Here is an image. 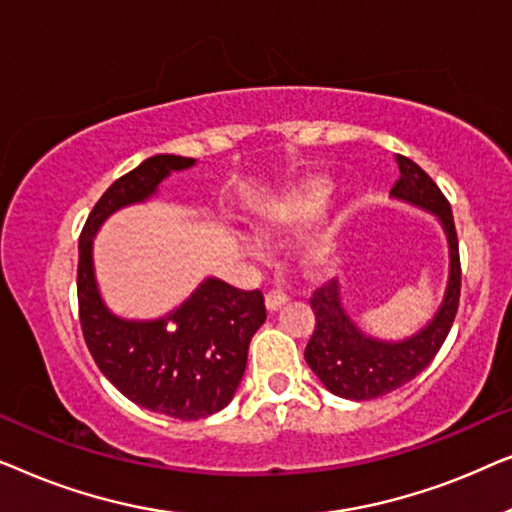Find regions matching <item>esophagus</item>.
I'll return each mask as SVG.
<instances>
[{
	"mask_svg": "<svg viewBox=\"0 0 512 512\" xmlns=\"http://www.w3.org/2000/svg\"><path fill=\"white\" fill-rule=\"evenodd\" d=\"M286 298L284 293H277V291H270V293H265V307H268V312H277V310H282V307L286 305Z\"/></svg>",
	"mask_w": 512,
	"mask_h": 512,
	"instance_id": "1",
	"label": "esophagus"
}]
</instances>
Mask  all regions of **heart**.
Listing matches in <instances>:
<instances>
[{
  "instance_id": "1",
  "label": "heart",
  "mask_w": 512,
  "mask_h": 512,
  "mask_svg": "<svg viewBox=\"0 0 512 512\" xmlns=\"http://www.w3.org/2000/svg\"><path fill=\"white\" fill-rule=\"evenodd\" d=\"M333 193V181L319 174L298 179L286 191L265 202L258 209L254 228L261 240L275 242L296 235L307 223H312L321 214L317 228L307 237L303 247V261L312 272H326L338 258L342 235L347 226L345 209H326ZM242 249L249 256L261 254V244L254 240H242Z\"/></svg>"
}]
</instances>
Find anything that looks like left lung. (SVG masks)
<instances>
[{"instance_id": "left-lung-1", "label": "left lung", "mask_w": 512, "mask_h": 512, "mask_svg": "<svg viewBox=\"0 0 512 512\" xmlns=\"http://www.w3.org/2000/svg\"><path fill=\"white\" fill-rule=\"evenodd\" d=\"M396 165L401 179L391 188V198L436 216L447 240L450 272L443 300L433 317L415 333L398 340L375 338L349 317L342 305V284L338 279L314 293L310 303L317 326L305 347V361L331 394L349 401H370L391 394L422 373L443 347L459 307L461 265L450 202L429 174L410 158L396 156Z\"/></svg>"}]
</instances>
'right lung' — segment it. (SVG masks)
<instances>
[{
	"mask_svg": "<svg viewBox=\"0 0 512 512\" xmlns=\"http://www.w3.org/2000/svg\"><path fill=\"white\" fill-rule=\"evenodd\" d=\"M193 165L195 158L172 153L146 158L104 191L79 240V314L97 368L132 403L174 419L209 417L233 401L249 342L265 321L263 293L205 277L160 317H121L97 284L93 247L109 216L153 200L172 172Z\"/></svg>",
	"mask_w": 512,
	"mask_h": 512,
	"instance_id": "add662e5",
	"label": "right lung"
}]
</instances>
